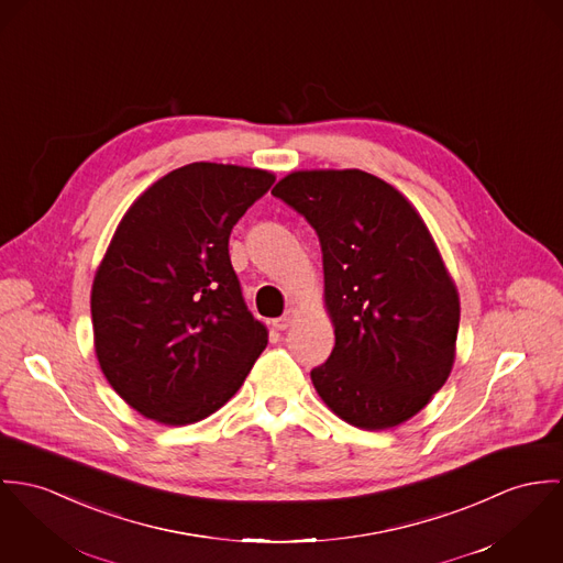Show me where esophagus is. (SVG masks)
Returning a JSON list of instances; mask_svg holds the SVG:
<instances>
[{
  "label": "esophagus",
  "instance_id": "obj_1",
  "mask_svg": "<svg viewBox=\"0 0 563 563\" xmlns=\"http://www.w3.org/2000/svg\"><path fill=\"white\" fill-rule=\"evenodd\" d=\"M294 319H296V311H294V309H289V311H285L283 317L274 319V321H272V325H274L276 330H287V328L294 323Z\"/></svg>",
  "mask_w": 563,
  "mask_h": 563
}]
</instances>
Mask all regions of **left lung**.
I'll return each instance as SVG.
<instances>
[{"label":"left lung","instance_id":"left-lung-1","mask_svg":"<svg viewBox=\"0 0 563 563\" xmlns=\"http://www.w3.org/2000/svg\"><path fill=\"white\" fill-rule=\"evenodd\" d=\"M307 218L323 258L334 350L311 372L325 406L361 430L395 428L453 367L460 300L415 207L363 170H300L272 189Z\"/></svg>","mask_w":563,"mask_h":563}]
</instances>
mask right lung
Returning a JSON list of instances; mask_svg holds the SVG:
<instances>
[{"mask_svg":"<svg viewBox=\"0 0 563 563\" xmlns=\"http://www.w3.org/2000/svg\"><path fill=\"white\" fill-rule=\"evenodd\" d=\"M276 177L196 162L126 211L90 296L95 347L112 388L146 419L196 423L222 408L267 345L229 238Z\"/></svg>","mask_w":563,"mask_h":563,"instance_id":"right-lung-1","label":"right lung"}]
</instances>
